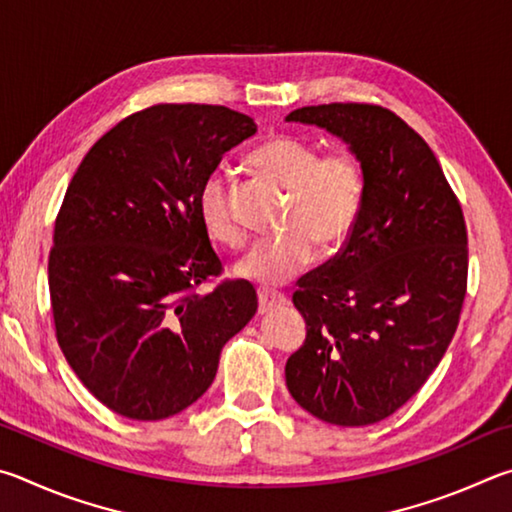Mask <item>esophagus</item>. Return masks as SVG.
Listing matches in <instances>:
<instances>
[{
    "label": "esophagus",
    "mask_w": 512,
    "mask_h": 512,
    "mask_svg": "<svg viewBox=\"0 0 512 512\" xmlns=\"http://www.w3.org/2000/svg\"><path fill=\"white\" fill-rule=\"evenodd\" d=\"M285 303H288V299H285L283 294L258 290V312H261V315H267V312H272L274 308H281Z\"/></svg>",
    "instance_id": "34e87169"
}]
</instances>
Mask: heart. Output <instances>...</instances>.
<instances>
[{
  "label": "heart",
  "instance_id": "1",
  "mask_svg": "<svg viewBox=\"0 0 512 512\" xmlns=\"http://www.w3.org/2000/svg\"><path fill=\"white\" fill-rule=\"evenodd\" d=\"M251 164L292 193V204L283 218L285 233L254 242L233 272L263 288H279L317 261V242L324 249H337L351 236L364 200L362 168L351 152L321 155L315 143L290 134L263 141L251 152ZM197 215L220 245L238 247L245 240L231 206L229 182L220 173L204 179Z\"/></svg>",
  "mask_w": 512,
  "mask_h": 512
}]
</instances>
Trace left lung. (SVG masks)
<instances>
[{
  "instance_id": "obj_1",
  "label": "left lung",
  "mask_w": 512,
  "mask_h": 512,
  "mask_svg": "<svg viewBox=\"0 0 512 512\" xmlns=\"http://www.w3.org/2000/svg\"><path fill=\"white\" fill-rule=\"evenodd\" d=\"M285 121L342 139L364 177L344 249L292 297L306 342L285 364V384L319 420L373 425L416 396L459 326L468 283L461 204L425 139L380 105H310Z\"/></svg>"
}]
</instances>
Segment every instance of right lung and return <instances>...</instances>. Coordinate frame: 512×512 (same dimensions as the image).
<instances>
[{
	"label": "right lung",
	"instance_id": "add662e5",
	"mask_svg": "<svg viewBox=\"0 0 512 512\" xmlns=\"http://www.w3.org/2000/svg\"><path fill=\"white\" fill-rule=\"evenodd\" d=\"M254 134V119L229 107L155 105L105 132L71 179L49 254L56 337L119 416L161 420L193 405L256 315L247 281L193 292L222 270L197 195Z\"/></svg>",
	"mask_w": 512,
	"mask_h": 512
}]
</instances>
